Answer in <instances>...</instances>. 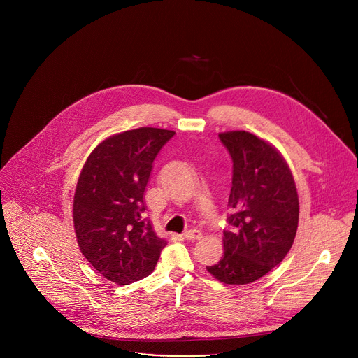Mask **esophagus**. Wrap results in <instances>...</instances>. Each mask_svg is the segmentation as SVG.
Segmentation results:
<instances>
[{
	"label": "esophagus",
	"mask_w": 358,
	"mask_h": 358,
	"mask_svg": "<svg viewBox=\"0 0 358 358\" xmlns=\"http://www.w3.org/2000/svg\"><path fill=\"white\" fill-rule=\"evenodd\" d=\"M184 238L188 241H198L202 238V234L198 229H189L184 234Z\"/></svg>",
	"instance_id": "1"
}]
</instances>
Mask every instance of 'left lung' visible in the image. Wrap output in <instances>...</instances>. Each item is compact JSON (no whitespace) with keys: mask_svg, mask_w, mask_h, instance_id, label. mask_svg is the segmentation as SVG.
<instances>
[{"mask_svg":"<svg viewBox=\"0 0 358 358\" xmlns=\"http://www.w3.org/2000/svg\"><path fill=\"white\" fill-rule=\"evenodd\" d=\"M232 157V188L224 231V255L207 271L225 285H248L278 266L290 250L299 224L293 174L269 141L245 130L218 134Z\"/></svg>","mask_w":358,"mask_h":358,"instance_id":"left-lung-1","label":"left lung"}]
</instances>
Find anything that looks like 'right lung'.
<instances>
[{
  "mask_svg": "<svg viewBox=\"0 0 358 358\" xmlns=\"http://www.w3.org/2000/svg\"><path fill=\"white\" fill-rule=\"evenodd\" d=\"M174 134L157 127L113 134L93 148L79 174L76 241L87 262L110 282L129 285L148 276L167 245L143 218V195L152 162Z\"/></svg>",
  "mask_w": 358,
  "mask_h": 358,
  "instance_id": "add662e5",
  "label": "right lung"
}]
</instances>
